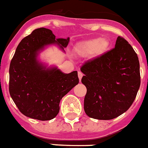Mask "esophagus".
Instances as JSON below:
<instances>
[{"label":"esophagus","instance_id":"34e87169","mask_svg":"<svg viewBox=\"0 0 148 148\" xmlns=\"http://www.w3.org/2000/svg\"><path fill=\"white\" fill-rule=\"evenodd\" d=\"M82 77H83V73H82V71H78V77H79V80H80V82L82 81Z\"/></svg>","mask_w":148,"mask_h":148}]
</instances>
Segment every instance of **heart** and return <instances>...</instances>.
<instances>
[{
	"instance_id": "1",
	"label": "heart",
	"mask_w": 148,
	"mask_h": 148,
	"mask_svg": "<svg viewBox=\"0 0 148 148\" xmlns=\"http://www.w3.org/2000/svg\"><path fill=\"white\" fill-rule=\"evenodd\" d=\"M109 47V42L100 38L90 39L81 45L80 53L84 55L93 53L94 56H100L106 51Z\"/></svg>"
}]
</instances>
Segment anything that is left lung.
Wrapping results in <instances>:
<instances>
[{"label":"left lung","mask_w":148,"mask_h":148,"mask_svg":"<svg viewBox=\"0 0 148 148\" xmlns=\"http://www.w3.org/2000/svg\"><path fill=\"white\" fill-rule=\"evenodd\" d=\"M82 84L87 88L84 112L96 119H112L127 111L140 85L138 56L123 37L113 49L84 62Z\"/></svg>","instance_id":"8db88e82"}]
</instances>
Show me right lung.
Here are the masks:
<instances>
[{
	"mask_svg": "<svg viewBox=\"0 0 148 148\" xmlns=\"http://www.w3.org/2000/svg\"><path fill=\"white\" fill-rule=\"evenodd\" d=\"M69 40L56 39L51 30L40 28L18 44L10 64L9 92L23 115L42 121L53 119L62 98L79 83L77 71L64 74L56 67L47 69L36 59L45 46L56 43L64 49Z\"/></svg>",
	"mask_w": 148,
	"mask_h": 148,
	"instance_id": "obj_1",
	"label": "right lung"
}]
</instances>
